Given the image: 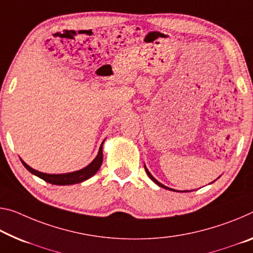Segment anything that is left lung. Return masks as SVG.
I'll use <instances>...</instances> for the list:
<instances>
[{
  "label": "left lung",
  "mask_w": 253,
  "mask_h": 253,
  "mask_svg": "<svg viewBox=\"0 0 253 253\" xmlns=\"http://www.w3.org/2000/svg\"><path fill=\"white\" fill-rule=\"evenodd\" d=\"M144 168H145V171H146V173H147V175L148 177H150V179L152 180V181H154L156 184H158V186H160V187H162V188H164V189H168V190H172V191H177V190H174V189H172V188H169V187H167V186H164V184H162L161 182H159L158 180H156L153 175H152L151 173H150V171L147 170V168H146V166H144ZM219 178V177H218ZM217 178V179H218ZM189 190H182V192H188Z\"/></svg>",
  "instance_id": "obj_1"
}]
</instances>
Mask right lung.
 <instances>
[{
	"mask_svg": "<svg viewBox=\"0 0 253 253\" xmlns=\"http://www.w3.org/2000/svg\"><path fill=\"white\" fill-rule=\"evenodd\" d=\"M103 143H105V141L101 143V145L99 147V152L97 156H95L93 161H92L89 166H86L81 170L69 172V173H61V174L43 173V172L33 169V168L28 166L22 159L20 160H21L22 164L25 166V168L28 171L31 172V173L35 175H37L38 178L45 180L46 182H49L51 184H57V186H69V184H74V183H80V182L85 181V180L90 179L92 175L97 173L98 170L100 169V167H101L102 160H103V154H102Z\"/></svg>",
	"mask_w": 253,
	"mask_h": 253,
	"instance_id": "1",
	"label": "right lung"
}]
</instances>
